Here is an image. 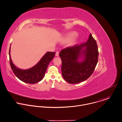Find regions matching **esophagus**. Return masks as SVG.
<instances>
[{
  "mask_svg": "<svg viewBox=\"0 0 122 122\" xmlns=\"http://www.w3.org/2000/svg\"><path fill=\"white\" fill-rule=\"evenodd\" d=\"M56 56H59V52H56Z\"/></svg>",
  "mask_w": 122,
  "mask_h": 122,
  "instance_id": "esophagus-1",
  "label": "esophagus"
}]
</instances>
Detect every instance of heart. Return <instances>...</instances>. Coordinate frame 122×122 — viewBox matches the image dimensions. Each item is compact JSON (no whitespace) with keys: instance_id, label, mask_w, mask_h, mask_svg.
Instances as JSON below:
<instances>
[{"instance_id":"heart-1","label":"heart","mask_w":122,"mask_h":122,"mask_svg":"<svg viewBox=\"0 0 122 122\" xmlns=\"http://www.w3.org/2000/svg\"><path fill=\"white\" fill-rule=\"evenodd\" d=\"M77 35V33L76 32H72L70 34H69L64 39L65 42H68L71 41L73 39H74Z\"/></svg>"}]
</instances>
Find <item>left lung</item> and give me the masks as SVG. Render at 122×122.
Masks as SVG:
<instances>
[{"label": "left lung", "mask_w": 122, "mask_h": 122, "mask_svg": "<svg viewBox=\"0 0 122 122\" xmlns=\"http://www.w3.org/2000/svg\"><path fill=\"white\" fill-rule=\"evenodd\" d=\"M98 56L97 45L91 34L86 42L62 50L59 56L64 79L71 84L87 79L95 70ZM80 59L82 61L79 60Z\"/></svg>", "instance_id": "left-lung-1"}]
</instances>
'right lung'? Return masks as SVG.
<instances>
[{
  "label": "right lung",
  "mask_w": 122,
  "mask_h": 122,
  "mask_svg": "<svg viewBox=\"0 0 122 122\" xmlns=\"http://www.w3.org/2000/svg\"><path fill=\"white\" fill-rule=\"evenodd\" d=\"M10 52V47L9 50V61L14 74L21 81L30 84L37 83L43 79L47 66L56 54L55 52H47L35 66L29 69L23 70L18 68L14 65L11 58Z\"/></svg>",
  "instance_id": "1"
}]
</instances>
